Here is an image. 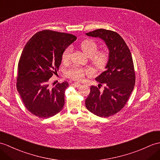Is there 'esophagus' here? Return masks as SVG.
<instances>
[{"label": "esophagus", "mask_w": 160, "mask_h": 160, "mask_svg": "<svg viewBox=\"0 0 160 160\" xmlns=\"http://www.w3.org/2000/svg\"><path fill=\"white\" fill-rule=\"evenodd\" d=\"M72 84H73V87H77V88H78V87H79L80 86H81V84H80V83H78V82H73Z\"/></svg>", "instance_id": "1"}]
</instances>
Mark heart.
Wrapping results in <instances>:
<instances>
[{
	"instance_id": "heart-1",
	"label": "heart",
	"mask_w": 160,
	"mask_h": 160,
	"mask_svg": "<svg viewBox=\"0 0 160 160\" xmlns=\"http://www.w3.org/2000/svg\"><path fill=\"white\" fill-rule=\"evenodd\" d=\"M80 47L83 52L90 58L91 62L98 68H102L104 66L108 60V53L105 50L98 49V44L92 39H87L82 42ZM72 48L68 47L62 54V61L67 62L69 61L72 54ZM92 72L79 67H73L67 70L66 76L75 80H83L86 75H91Z\"/></svg>"
}]
</instances>
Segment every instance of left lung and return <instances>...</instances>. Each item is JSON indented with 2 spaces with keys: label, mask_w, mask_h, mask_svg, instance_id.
Here are the masks:
<instances>
[{
  "label": "left lung",
  "mask_w": 160,
  "mask_h": 160,
  "mask_svg": "<svg viewBox=\"0 0 160 160\" xmlns=\"http://www.w3.org/2000/svg\"><path fill=\"white\" fill-rule=\"evenodd\" d=\"M104 41L109 50L106 71L95 80L105 85L91 87L85 106L91 112L100 117H108L122 110L135 85V71L132 54L127 44L117 32L103 28L86 33Z\"/></svg>",
  "instance_id": "8db88e82"
}]
</instances>
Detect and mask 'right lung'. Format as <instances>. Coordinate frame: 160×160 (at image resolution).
<instances>
[{"label": "right lung", "instance_id": "right-lung-1", "mask_svg": "<svg viewBox=\"0 0 160 160\" xmlns=\"http://www.w3.org/2000/svg\"><path fill=\"white\" fill-rule=\"evenodd\" d=\"M77 39L68 33L44 30L29 39L18 66L16 87L27 109L39 118L53 117L65 104L67 81L52 87L50 78L58 71L62 54Z\"/></svg>", "mask_w": 160, "mask_h": 160}]
</instances>
